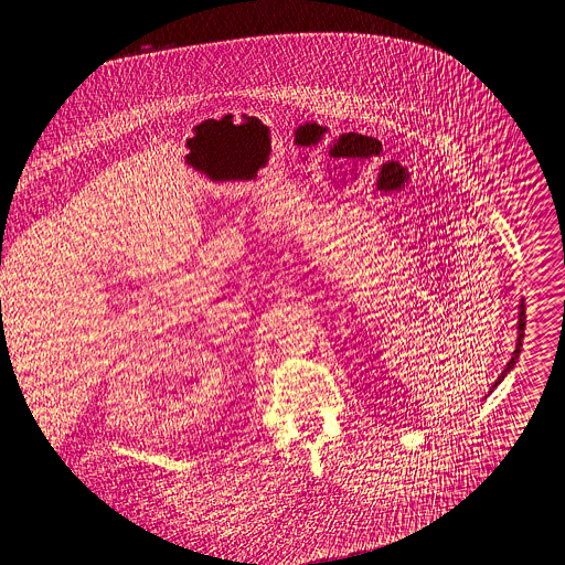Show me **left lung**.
I'll list each match as a JSON object with an SVG mask.
<instances>
[{
    "mask_svg": "<svg viewBox=\"0 0 565 565\" xmlns=\"http://www.w3.org/2000/svg\"><path fill=\"white\" fill-rule=\"evenodd\" d=\"M524 320H527V316H524V299H520V311H518V341H515V350H513V354H511V359H509V363H507V367L502 370V374L498 377V382L491 386V391L488 393H493L500 384H502V380L507 377V374L515 367V363H518V356H520V350H522V338H524Z\"/></svg>",
    "mask_w": 565,
    "mask_h": 565,
    "instance_id": "1",
    "label": "left lung"
}]
</instances>
